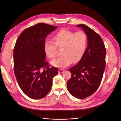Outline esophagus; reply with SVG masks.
I'll return each instance as SVG.
<instances>
[{
  "label": "esophagus",
  "instance_id": "1",
  "mask_svg": "<svg viewBox=\"0 0 121 121\" xmlns=\"http://www.w3.org/2000/svg\"><path fill=\"white\" fill-rule=\"evenodd\" d=\"M58 72H59V73H64V69H59V71H58Z\"/></svg>",
  "mask_w": 121,
  "mask_h": 121
}]
</instances>
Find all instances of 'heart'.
Instances as JSON below:
<instances>
[{"label":"heart","mask_w":121,"mask_h":121,"mask_svg":"<svg viewBox=\"0 0 121 121\" xmlns=\"http://www.w3.org/2000/svg\"><path fill=\"white\" fill-rule=\"evenodd\" d=\"M53 41L46 40L44 43V52L50 59L54 58L57 47H62L61 54L51 62L52 66L59 68H65L82 58L85 51L87 38L83 31L74 33L66 29H62L55 34Z\"/></svg>","instance_id":"heart-1"}]
</instances>
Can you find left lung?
I'll list each match as a JSON object with an SVG mask.
<instances>
[{
  "label": "left lung",
  "mask_w": 121,
  "mask_h": 121,
  "mask_svg": "<svg viewBox=\"0 0 121 121\" xmlns=\"http://www.w3.org/2000/svg\"><path fill=\"white\" fill-rule=\"evenodd\" d=\"M83 29L87 35L88 46L78 64L69 69L71 78L67 82L69 92L78 99H84L94 94L102 80L105 68L106 50L100 36L87 25Z\"/></svg>",
  "instance_id": "obj_1"
}]
</instances>
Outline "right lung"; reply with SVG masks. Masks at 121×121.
Wrapping results in <instances>:
<instances>
[{
	"label": "right lung",
	"mask_w": 121,
	"mask_h": 121,
	"mask_svg": "<svg viewBox=\"0 0 121 121\" xmlns=\"http://www.w3.org/2000/svg\"><path fill=\"white\" fill-rule=\"evenodd\" d=\"M57 26L38 23L20 35L14 49V73L22 90L35 99L45 97L50 91L52 79L58 70L49 67L45 61L46 37Z\"/></svg>",
	"instance_id": "right-lung-1"
}]
</instances>
